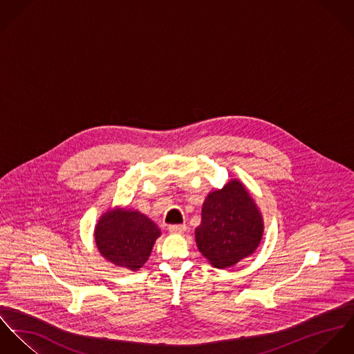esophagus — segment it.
<instances>
[{
	"label": "esophagus",
	"instance_id": "esophagus-1",
	"mask_svg": "<svg viewBox=\"0 0 354 354\" xmlns=\"http://www.w3.org/2000/svg\"><path fill=\"white\" fill-rule=\"evenodd\" d=\"M168 231H169L171 234L180 235V234H183V232L186 231V225H169Z\"/></svg>",
	"mask_w": 354,
	"mask_h": 354
}]
</instances>
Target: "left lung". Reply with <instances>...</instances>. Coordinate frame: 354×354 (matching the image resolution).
I'll use <instances>...</instances> for the list:
<instances>
[{
	"label": "left lung",
	"mask_w": 354,
	"mask_h": 354,
	"mask_svg": "<svg viewBox=\"0 0 354 354\" xmlns=\"http://www.w3.org/2000/svg\"><path fill=\"white\" fill-rule=\"evenodd\" d=\"M265 231L263 217L255 199L239 180L210 192L202 203L196 243L207 262L225 269L251 257Z\"/></svg>",
	"instance_id": "left-lung-1"
}]
</instances>
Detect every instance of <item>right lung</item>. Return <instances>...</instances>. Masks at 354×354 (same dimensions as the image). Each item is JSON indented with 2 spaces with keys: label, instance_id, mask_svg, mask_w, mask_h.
Instances as JSON below:
<instances>
[{
  "label": "right lung",
  "instance_id": "1",
  "mask_svg": "<svg viewBox=\"0 0 354 354\" xmlns=\"http://www.w3.org/2000/svg\"><path fill=\"white\" fill-rule=\"evenodd\" d=\"M93 234L96 248L106 261L138 272L149 259L161 231L141 212L115 206L100 216Z\"/></svg>",
  "mask_w": 354,
  "mask_h": 354
}]
</instances>
